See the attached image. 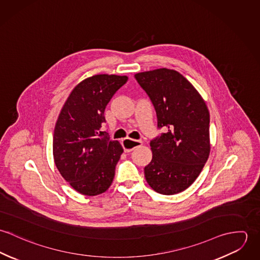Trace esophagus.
Instances as JSON below:
<instances>
[{"mask_svg":"<svg viewBox=\"0 0 260 260\" xmlns=\"http://www.w3.org/2000/svg\"><path fill=\"white\" fill-rule=\"evenodd\" d=\"M141 145H142V142L139 140H134L131 138H125L122 140V146H123L125 152H131L132 150H134Z\"/></svg>","mask_w":260,"mask_h":260,"instance_id":"obj_1","label":"esophagus"}]
</instances>
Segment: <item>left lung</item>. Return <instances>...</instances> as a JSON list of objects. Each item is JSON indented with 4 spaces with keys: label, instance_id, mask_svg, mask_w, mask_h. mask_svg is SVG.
I'll return each instance as SVG.
<instances>
[{
    "label": "left lung",
    "instance_id": "left-lung-1",
    "mask_svg": "<svg viewBox=\"0 0 260 260\" xmlns=\"http://www.w3.org/2000/svg\"><path fill=\"white\" fill-rule=\"evenodd\" d=\"M165 133L150 142L152 160L144 168L149 186L164 195L184 191L210 154L209 111L194 86L179 72L160 68L135 74Z\"/></svg>",
    "mask_w": 260,
    "mask_h": 260
}]
</instances>
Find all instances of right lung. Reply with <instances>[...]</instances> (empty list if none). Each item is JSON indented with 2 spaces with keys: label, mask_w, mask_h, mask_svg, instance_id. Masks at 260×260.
<instances>
[{
  "label": "right lung",
  "mask_w": 260,
  "mask_h": 260,
  "mask_svg": "<svg viewBox=\"0 0 260 260\" xmlns=\"http://www.w3.org/2000/svg\"><path fill=\"white\" fill-rule=\"evenodd\" d=\"M127 80V76L109 74L86 78L59 114L53 136L54 161L63 178L83 195L102 194L113 182L123 148L101 128L107 104Z\"/></svg>",
  "instance_id": "right-lung-1"
}]
</instances>
